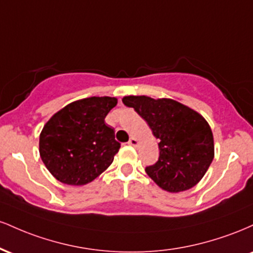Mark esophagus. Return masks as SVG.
Segmentation results:
<instances>
[{"mask_svg":"<svg viewBox=\"0 0 253 253\" xmlns=\"http://www.w3.org/2000/svg\"><path fill=\"white\" fill-rule=\"evenodd\" d=\"M128 144L130 145V146H138V145H139V141H138V139L134 138V136H132V138L129 139Z\"/></svg>","mask_w":253,"mask_h":253,"instance_id":"esophagus-1","label":"esophagus"}]
</instances>
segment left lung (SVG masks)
I'll return each instance as SVG.
<instances>
[{
	"mask_svg": "<svg viewBox=\"0 0 253 253\" xmlns=\"http://www.w3.org/2000/svg\"><path fill=\"white\" fill-rule=\"evenodd\" d=\"M159 139V158L145 171L169 193L185 191L202 179L214 158V138L210 124L196 110L171 98L125 96Z\"/></svg>",
	"mask_w": 253,
	"mask_h": 253,
	"instance_id": "obj_1",
	"label": "left lung"
}]
</instances>
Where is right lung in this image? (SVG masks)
I'll return each instance as SVG.
<instances>
[{
    "mask_svg": "<svg viewBox=\"0 0 253 253\" xmlns=\"http://www.w3.org/2000/svg\"><path fill=\"white\" fill-rule=\"evenodd\" d=\"M117 103V97L82 98L66 104L43 125L39 153L54 178L84 185L108 169L120 143L104 119Z\"/></svg>",
    "mask_w": 253,
    "mask_h": 253,
    "instance_id": "obj_1",
    "label": "right lung"
}]
</instances>
